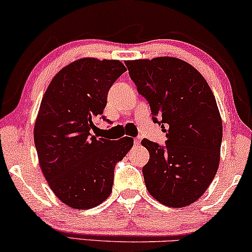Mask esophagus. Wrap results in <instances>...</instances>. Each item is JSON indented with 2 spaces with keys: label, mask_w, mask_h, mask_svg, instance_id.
<instances>
[{
  "label": "esophagus",
  "mask_w": 252,
  "mask_h": 252,
  "mask_svg": "<svg viewBox=\"0 0 252 252\" xmlns=\"http://www.w3.org/2000/svg\"><path fill=\"white\" fill-rule=\"evenodd\" d=\"M134 143H135V146H138V144L141 143V140L140 138H134Z\"/></svg>",
  "instance_id": "esophagus-1"
}]
</instances>
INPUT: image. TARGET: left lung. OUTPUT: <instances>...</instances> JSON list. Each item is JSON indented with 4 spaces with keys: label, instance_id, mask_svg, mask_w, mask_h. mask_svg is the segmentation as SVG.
<instances>
[{
    "label": "left lung",
    "instance_id": "obj_1",
    "mask_svg": "<svg viewBox=\"0 0 252 252\" xmlns=\"http://www.w3.org/2000/svg\"><path fill=\"white\" fill-rule=\"evenodd\" d=\"M126 65L167 137L164 147L142 141L150 155L142 168L147 189L166 206L193 204L209 189L220 161L222 123L212 90L200 72L178 58Z\"/></svg>",
    "mask_w": 252,
    "mask_h": 252
}]
</instances>
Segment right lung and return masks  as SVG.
<instances>
[{"mask_svg": "<svg viewBox=\"0 0 252 252\" xmlns=\"http://www.w3.org/2000/svg\"><path fill=\"white\" fill-rule=\"evenodd\" d=\"M126 71L120 60L78 59L58 72L42 97L34 126L39 163L54 194L72 209H91L108 198L115 164L134 144L129 137L90 134L110 88Z\"/></svg>", "mask_w": 252, "mask_h": 252, "instance_id": "1", "label": "right lung"}]
</instances>
